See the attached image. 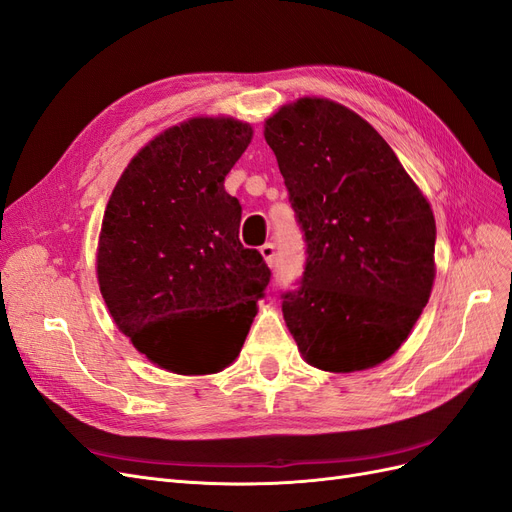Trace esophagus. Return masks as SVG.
<instances>
[{"label":"esophagus","mask_w":512,"mask_h":512,"mask_svg":"<svg viewBox=\"0 0 512 512\" xmlns=\"http://www.w3.org/2000/svg\"><path fill=\"white\" fill-rule=\"evenodd\" d=\"M260 254H262V258H265V262H267L269 267L275 265V245H273V243L260 245Z\"/></svg>","instance_id":"obj_1"}]
</instances>
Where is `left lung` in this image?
<instances>
[{"mask_svg": "<svg viewBox=\"0 0 512 512\" xmlns=\"http://www.w3.org/2000/svg\"><path fill=\"white\" fill-rule=\"evenodd\" d=\"M265 138L305 239L299 288L282 292L309 365L374 367L404 344L433 286L436 220L389 143L350 108L301 98Z\"/></svg>", "mask_w": 512, "mask_h": 512, "instance_id": "1", "label": "left lung"}]
</instances>
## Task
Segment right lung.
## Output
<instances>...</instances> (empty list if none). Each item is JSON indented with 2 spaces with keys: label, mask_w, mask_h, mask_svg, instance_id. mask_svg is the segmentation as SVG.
Listing matches in <instances>:
<instances>
[{
  "label": "right lung",
  "mask_w": 512,
  "mask_h": 512,
  "mask_svg": "<svg viewBox=\"0 0 512 512\" xmlns=\"http://www.w3.org/2000/svg\"><path fill=\"white\" fill-rule=\"evenodd\" d=\"M252 141L235 119H190L136 153L108 200L98 282L119 331L177 374H213L239 354L271 269L239 241L224 179Z\"/></svg>",
  "instance_id": "1"
}]
</instances>
